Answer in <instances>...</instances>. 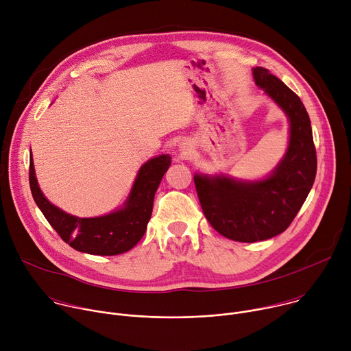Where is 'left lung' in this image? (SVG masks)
I'll list each match as a JSON object with an SVG mask.
<instances>
[{"label": "left lung", "mask_w": 351, "mask_h": 351, "mask_svg": "<svg viewBox=\"0 0 351 351\" xmlns=\"http://www.w3.org/2000/svg\"><path fill=\"white\" fill-rule=\"evenodd\" d=\"M256 84L283 110L290 123L289 147L275 171L263 180L194 175L197 195L211 226L243 243L285 232L304 204L317 175V152L310 117L300 97L268 69H253Z\"/></svg>", "instance_id": "left-lung-1"}]
</instances>
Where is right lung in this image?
I'll return each instance as SVG.
<instances>
[{
  "mask_svg": "<svg viewBox=\"0 0 351 351\" xmlns=\"http://www.w3.org/2000/svg\"><path fill=\"white\" fill-rule=\"evenodd\" d=\"M169 165L168 154L148 160L140 168L123 207L95 218L73 217L48 202L36 179L32 152L29 183L37 207L65 243L87 254L118 256L129 252L144 236L152 218L156 191Z\"/></svg>",
  "mask_w": 351,
  "mask_h": 351,
  "instance_id": "1",
  "label": "right lung"
}]
</instances>
